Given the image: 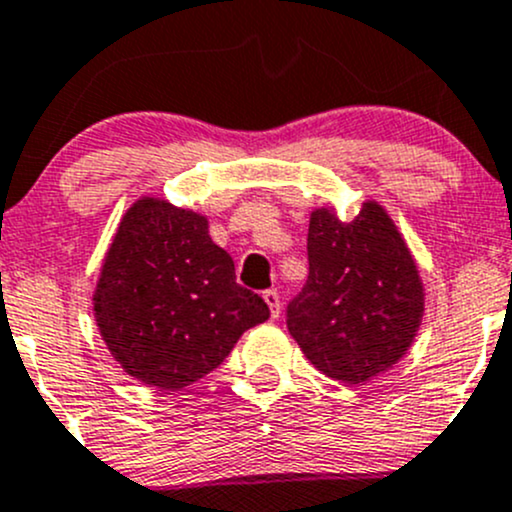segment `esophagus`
I'll list each match as a JSON object with an SVG mask.
<instances>
[{
  "label": "esophagus",
  "instance_id": "esophagus-1",
  "mask_svg": "<svg viewBox=\"0 0 512 512\" xmlns=\"http://www.w3.org/2000/svg\"><path fill=\"white\" fill-rule=\"evenodd\" d=\"M262 299H265V304L270 306L272 319H277V316H279V309H282V306H279V294H277V289H267V292L262 294Z\"/></svg>",
  "mask_w": 512,
  "mask_h": 512
}]
</instances>
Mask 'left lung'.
<instances>
[{
  "label": "left lung",
  "instance_id": "1",
  "mask_svg": "<svg viewBox=\"0 0 512 512\" xmlns=\"http://www.w3.org/2000/svg\"><path fill=\"white\" fill-rule=\"evenodd\" d=\"M306 250L309 279L287 306V328L306 358L348 385L392 368L422 324L424 287L385 208L365 201L351 223L316 208Z\"/></svg>",
  "mask_w": 512,
  "mask_h": 512
}]
</instances>
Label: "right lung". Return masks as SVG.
Returning a JSON list of instances; mask_svg holds the SVG:
<instances>
[{"instance_id": "right-lung-1", "label": "right lung", "mask_w": 512, "mask_h": 512, "mask_svg": "<svg viewBox=\"0 0 512 512\" xmlns=\"http://www.w3.org/2000/svg\"><path fill=\"white\" fill-rule=\"evenodd\" d=\"M93 309L122 370L169 392L206 378L247 328L270 319L265 299L235 282L206 215L149 196L112 238Z\"/></svg>"}]
</instances>
